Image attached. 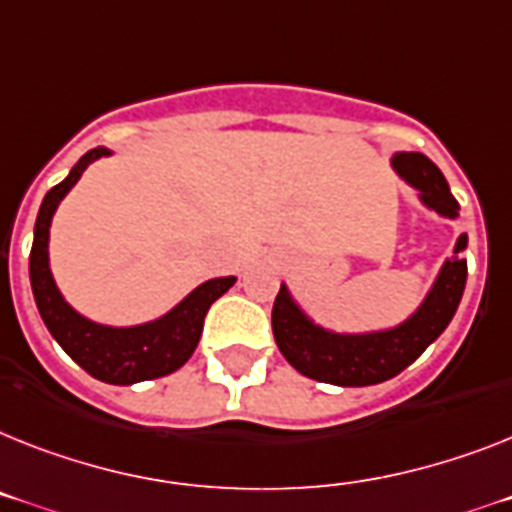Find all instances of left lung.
<instances>
[{"label":"left lung","instance_id":"8db88e82","mask_svg":"<svg viewBox=\"0 0 512 512\" xmlns=\"http://www.w3.org/2000/svg\"><path fill=\"white\" fill-rule=\"evenodd\" d=\"M401 179L419 192V200L429 210L445 218H458V200L450 195L442 171L424 153H395L390 158ZM468 236L461 234L455 242L453 257L442 263L435 283L424 302L409 320L388 330L372 333H333L309 320L304 309L294 302L291 291L281 283L273 304V336L286 362L317 382H330L341 388H364L377 385L414 364L429 343L453 320L466 289V249Z\"/></svg>","mask_w":512,"mask_h":512}]
</instances>
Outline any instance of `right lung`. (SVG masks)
<instances>
[{
	"label": "right lung",
	"mask_w": 512,
	"mask_h": 512,
	"mask_svg": "<svg viewBox=\"0 0 512 512\" xmlns=\"http://www.w3.org/2000/svg\"><path fill=\"white\" fill-rule=\"evenodd\" d=\"M103 156H111L109 148L88 150L72 166L64 182L46 192L41 210H38L36 229H33V247H30V286L33 299L41 312V320L54 336V341L67 351L72 362L109 385H135L143 380L171 375L195 354L203 322L210 304L234 286L236 278H210L200 283L192 294H187L171 312L153 322L132 325V328H111L101 325L64 302L49 268V226L64 195L77 184L90 163Z\"/></svg>",
	"instance_id": "1"
}]
</instances>
